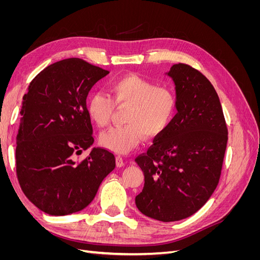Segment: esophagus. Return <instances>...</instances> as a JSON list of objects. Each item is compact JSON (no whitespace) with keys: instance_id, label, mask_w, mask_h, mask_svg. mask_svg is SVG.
I'll return each mask as SVG.
<instances>
[{"instance_id":"esophagus-1","label":"esophagus","mask_w":260,"mask_h":260,"mask_svg":"<svg viewBox=\"0 0 260 260\" xmlns=\"http://www.w3.org/2000/svg\"><path fill=\"white\" fill-rule=\"evenodd\" d=\"M116 165H117V167L124 166V160L121 156H119V155L116 156Z\"/></svg>"}]
</instances>
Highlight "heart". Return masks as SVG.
<instances>
[{
  "mask_svg": "<svg viewBox=\"0 0 260 260\" xmlns=\"http://www.w3.org/2000/svg\"><path fill=\"white\" fill-rule=\"evenodd\" d=\"M111 99L105 94L93 93L86 102L91 120L103 128L111 121L115 106H128L125 124L101 133L100 143L109 151L125 154L139 146L146 136H161L174 120L177 111L175 93L165 86L137 75L116 79L108 85Z\"/></svg>",
  "mask_w": 260,
  "mask_h": 260,
  "instance_id": "b5f03b06",
  "label": "heart"
}]
</instances>
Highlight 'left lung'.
I'll use <instances>...</instances> for the list:
<instances>
[{"instance_id":"8db88e82","label":"left lung","mask_w":260,"mask_h":260,"mask_svg":"<svg viewBox=\"0 0 260 260\" xmlns=\"http://www.w3.org/2000/svg\"><path fill=\"white\" fill-rule=\"evenodd\" d=\"M177 111L169 128L136 161L144 174L136 205L143 215L171 222L195 214L218 185L228 128L214 86L199 70L176 64Z\"/></svg>"}]
</instances>
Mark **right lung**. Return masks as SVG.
Instances as JSON below:
<instances>
[{
  "label": "right lung",
  "instance_id": "add662e5",
  "mask_svg": "<svg viewBox=\"0 0 260 260\" xmlns=\"http://www.w3.org/2000/svg\"><path fill=\"white\" fill-rule=\"evenodd\" d=\"M109 72L80 58L50 65L30 82L22 98L16 138V174L22 192L39 209L65 216L85 208L116 159L94 142L86 96Z\"/></svg>",
  "mask_w": 260,
  "mask_h": 260
}]
</instances>
